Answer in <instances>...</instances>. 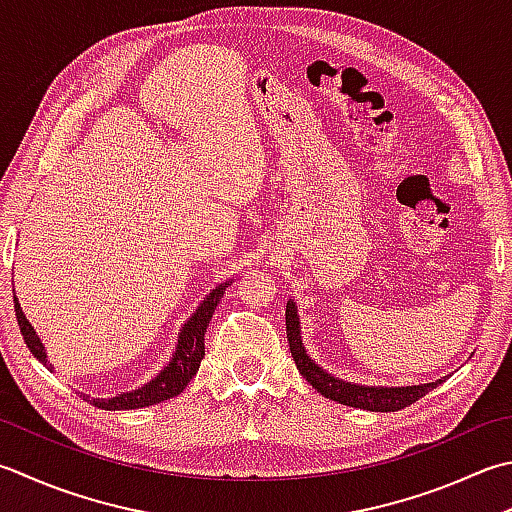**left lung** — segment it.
Listing matches in <instances>:
<instances>
[{
  "label": "left lung",
  "mask_w": 512,
  "mask_h": 512,
  "mask_svg": "<svg viewBox=\"0 0 512 512\" xmlns=\"http://www.w3.org/2000/svg\"><path fill=\"white\" fill-rule=\"evenodd\" d=\"M285 325H287V343L292 350V359L303 379L312 385L316 392H321L325 399H332L343 406L370 410V412H397L408 408L410 403L426 397L430 390H435L443 379L419 385H401V388H385V385H363L343 381L339 376L323 370L310 354H307L301 339V318L294 298H289L285 305Z\"/></svg>",
  "instance_id": "left-lung-1"
}]
</instances>
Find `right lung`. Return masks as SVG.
Wrapping results in <instances>:
<instances>
[{
  "label": "right lung",
  "mask_w": 512,
  "mask_h": 512,
  "mask_svg": "<svg viewBox=\"0 0 512 512\" xmlns=\"http://www.w3.org/2000/svg\"><path fill=\"white\" fill-rule=\"evenodd\" d=\"M229 283L231 281H225L211 289V292L205 296V301L196 307V312L191 314L185 323H182L178 339H176V350H173L171 359L165 368L153 376L151 381L140 385V388H136V390L115 394V397H111V399H89L86 397V401H91L95 408H102V410H138V408L156 406V403H160V401L178 397V394L187 388V383L194 379L198 368H200L202 356H205L207 325L211 321V316H214L216 305L220 303V298H223ZM13 298H15V316H17L19 330H22L28 350L33 352L37 361L53 370V365L48 363V354H46V347L40 339V334L35 332V327L31 323H28V318L22 312V305H19L17 296H13ZM77 394L84 397L82 392H77Z\"/></svg>",
  "instance_id": "1"
}]
</instances>
